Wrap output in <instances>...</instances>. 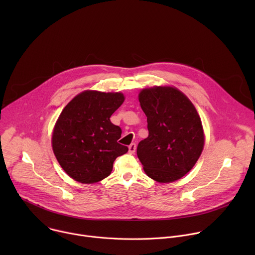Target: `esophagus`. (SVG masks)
Wrapping results in <instances>:
<instances>
[{"instance_id": "obj_1", "label": "esophagus", "mask_w": 255, "mask_h": 255, "mask_svg": "<svg viewBox=\"0 0 255 255\" xmlns=\"http://www.w3.org/2000/svg\"><path fill=\"white\" fill-rule=\"evenodd\" d=\"M136 151V144L135 143H131L129 145V153H134Z\"/></svg>"}]
</instances>
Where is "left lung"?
<instances>
[{
  "mask_svg": "<svg viewBox=\"0 0 255 255\" xmlns=\"http://www.w3.org/2000/svg\"><path fill=\"white\" fill-rule=\"evenodd\" d=\"M148 137L137 146L143 169L158 183H171L198 161L205 136L201 118L189 98L176 88L153 87L140 92Z\"/></svg>",
  "mask_w": 255,
  "mask_h": 255,
  "instance_id": "1",
  "label": "left lung"
}]
</instances>
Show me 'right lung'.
Here are the masks:
<instances>
[{
	"mask_svg": "<svg viewBox=\"0 0 255 255\" xmlns=\"http://www.w3.org/2000/svg\"><path fill=\"white\" fill-rule=\"evenodd\" d=\"M122 93L85 91L60 113L52 133V149L63 170L82 184L110 175L115 159L128 147L118 143L122 130L110 117L123 104Z\"/></svg>",
	"mask_w": 255,
	"mask_h": 255,
	"instance_id": "right-lung-1",
	"label": "right lung"
}]
</instances>
